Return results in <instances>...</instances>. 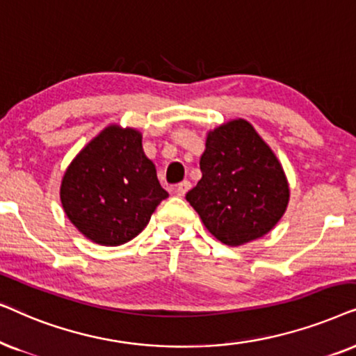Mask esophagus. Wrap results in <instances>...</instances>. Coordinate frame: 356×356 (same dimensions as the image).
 I'll return each mask as SVG.
<instances>
[{"mask_svg": "<svg viewBox=\"0 0 356 356\" xmlns=\"http://www.w3.org/2000/svg\"><path fill=\"white\" fill-rule=\"evenodd\" d=\"M188 188H191V182H188V181H184L181 184H177V186H175V195L184 197L188 192Z\"/></svg>", "mask_w": 356, "mask_h": 356, "instance_id": "1", "label": "esophagus"}]
</instances>
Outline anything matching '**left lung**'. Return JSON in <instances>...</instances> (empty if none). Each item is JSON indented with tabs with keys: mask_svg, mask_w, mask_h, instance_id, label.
Instances as JSON below:
<instances>
[{
	"mask_svg": "<svg viewBox=\"0 0 356 356\" xmlns=\"http://www.w3.org/2000/svg\"><path fill=\"white\" fill-rule=\"evenodd\" d=\"M200 169L202 179L186 198L222 244L262 238L286 210L290 188L282 164L243 118L208 134Z\"/></svg>",
	"mask_w": 356,
	"mask_h": 356,
	"instance_id": "left-lung-1",
	"label": "left lung"
}]
</instances>
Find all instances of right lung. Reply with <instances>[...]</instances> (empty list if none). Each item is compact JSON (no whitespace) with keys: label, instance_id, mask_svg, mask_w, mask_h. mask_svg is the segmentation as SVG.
Returning a JSON list of instances; mask_svg holds the SVG:
<instances>
[{"label":"right lung","instance_id":"right-lung-1","mask_svg":"<svg viewBox=\"0 0 356 356\" xmlns=\"http://www.w3.org/2000/svg\"><path fill=\"white\" fill-rule=\"evenodd\" d=\"M60 197L66 216L88 239L120 245L145 229L169 193L143 153L140 131L111 125L66 169Z\"/></svg>","mask_w":356,"mask_h":356}]
</instances>
